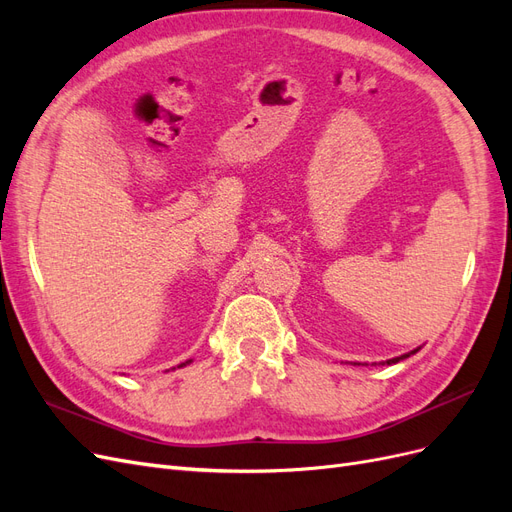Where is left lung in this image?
<instances>
[{
	"instance_id": "obj_1",
	"label": "left lung",
	"mask_w": 512,
	"mask_h": 512,
	"mask_svg": "<svg viewBox=\"0 0 512 512\" xmlns=\"http://www.w3.org/2000/svg\"><path fill=\"white\" fill-rule=\"evenodd\" d=\"M414 352H418V348H416V350H412V352H408V354H401V356H395V359H389V361H386V363H389V365H393V363H399V361H404V359H408V356H410V354H414Z\"/></svg>"
}]
</instances>
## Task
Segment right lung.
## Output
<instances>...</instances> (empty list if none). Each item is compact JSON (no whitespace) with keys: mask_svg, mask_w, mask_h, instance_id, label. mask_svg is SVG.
I'll list each match as a JSON object with an SVG mask.
<instances>
[{"mask_svg":"<svg viewBox=\"0 0 512 512\" xmlns=\"http://www.w3.org/2000/svg\"><path fill=\"white\" fill-rule=\"evenodd\" d=\"M188 363H190V361H185V363H181V365H179V367H183V365H188Z\"/></svg>","mask_w":512,"mask_h":512,"instance_id":"right-lung-1","label":"right lung"}]
</instances>
